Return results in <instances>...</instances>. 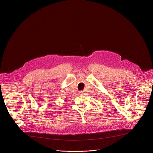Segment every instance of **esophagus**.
Listing matches in <instances>:
<instances>
[{
	"instance_id": "34e87169",
	"label": "esophagus",
	"mask_w": 153,
	"mask_h": 153,
	"mask_svg": "<svg viewBox=\"0 0 153 153\" xmlns=\"http://www.w3.org/2000/svg\"><path fill=\"white\" fill-rule=\"evenodd\" d=\"M84 94H85V93H84L83 91H82L79 92V95H83Z\"/></svg>"
}]
</instances>
